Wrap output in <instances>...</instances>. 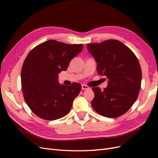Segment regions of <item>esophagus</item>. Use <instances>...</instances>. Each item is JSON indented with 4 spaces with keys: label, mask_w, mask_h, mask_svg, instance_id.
Masks as SVG:
<instances>
[{
    "label": "esophagus",
    "mask_w": 158,
    "mask_h": 158,
    "mask_svg": "<svg viewBox=\"0 0 158 158\" xmlns=\"http://www.w3.org/2000/svg\"><path fill=\"white\" fill-rule=\"evenodd\" d=\"M82 89L83 90H84V89H89V87H88V85H85V84H82Z\"/></svg>",
    "instance_id": "obj_1"
}]
</instances>
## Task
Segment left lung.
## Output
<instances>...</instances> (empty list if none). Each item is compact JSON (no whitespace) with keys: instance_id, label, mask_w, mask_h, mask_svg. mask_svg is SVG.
I'll list each match as a JSON object with an SVG mask.
<instances>
[{"instance_id":"left-lung-1","label":"left lung","mask_w":158,"mask_h":158,"mask_svg":"<svg viewBox=\"0 0 158 158\" xmlns=\"http://www.w3.org/2000/svg\"><path fill=\"white\" fill-rule=\"evenodd\" d=\"M87 49L96 61L98 74L108 78L107 86L103 91L99 87L92 88V107L104 117L123 115L135 103L140 89L139 61L127 46L115 40L87 44Z\"/></svg>"}]
</instances>
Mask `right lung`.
Returning <instances> with one entry per match:
<instances>
[{
	"mask_svg": "<svg viewBox=\"0 0 158 158\" xmlns=\"http://www.w3.org/2000/svg\"><path fill=\"white\" fill-rule=\"evenodd\" d=\"M82 44L69 45L49 40L28 53L21 71L22 88L27 105L37 116L52 121L70 111L82 89L80 84L60 85L58 74L83 49Z\"/></svg>",
	"mask_w": 158,
	"mask_h": 158,
	"instance_id": "right-lung-1",
	"label": "right lung"
}]
</instances>
